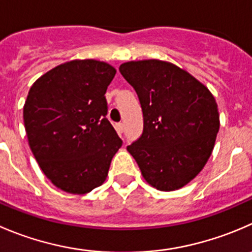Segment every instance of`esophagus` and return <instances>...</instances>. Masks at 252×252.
I'll list each match as a JSON object with an SVG mask.
<instances>
[{
    "instance_id": "34e87169",
    "label": "esophagus",
    "mask_w": 252,
    "mask_h": 252,
    "mask_svg": "<svg viewBox=\"0 0 252 252\" xmlns=\"http://www.w3.org/2000/svg\"><path fill=\"white\" fill-rule=\"evenodd\" d=\"M116 130H117V133L119 134V135H122V134H123V131H124V124L123 123L116 124Z\"/></svg>"
}]
</instances>
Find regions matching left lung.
Here are the masks:
<instances>
[{
    "label": "left lung",
    "mask_w": 252,
    "mask_h": 252,
    "mask_svg": "<svg viewBox=\"0 0 252 252\" xmlns=\"http://www.w3.org/2000/svg\"><path fill=\"white\" fill-rule=\"evenodd\" d=\"M144 117L140 138L126 146L146 182L160 191L187 185L208 161L219 131L218 106L204 85L176 65L129 61L119 67Z\"/></svg>",
    "instance_id": "1"
}]
</instances>
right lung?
I'll use <instances>...</instances> for the list:
<instances>
[{"mask_svg": "<svg viewBox=\"0 0 252 252\" xmlns=\"http://www.w3.org/2000/svg\"><path fill=\"white\" fill-rule=\"evenodd\" d=\"M114 75L103 61L74 60L44 74L28 92L23 119L31 150L44 175L67 193L101 186L122 146L104 96Z\"/></svg>", "mask_w": 252, "mask_h": 252, "instance_id": "add662e5", "label": "right lung"}]
</instances>
